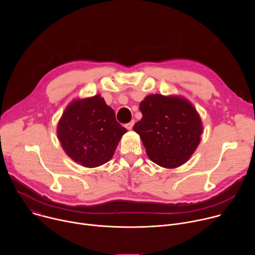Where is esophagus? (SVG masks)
Returning <instances> with one entry per match:
<instances>
[{
    "label": "esophagus",
    "instance_id": "1",
    "mask_svg": "<svg viewBox=\"0 0 255 255\" xmlns=\"http://www.w3.org/2000/svg\"><path fill=\"white\" fill-rule=\"evenodd\" d=\"M134 123H135V121L132 120L131 122H129L128 124H126V128H127L128 130H131V129L133 128V126H134Z\"/></svg>",
    "mask_w": 255,
    "mask_h": 255
}]
</instances>
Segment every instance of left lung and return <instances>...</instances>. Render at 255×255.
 Returning a JSON list of instances; mask_svg holds the SVG:
<instances>
[{
  "label": "left lung",
  "instance_id": "8db88e82",
  "mask_svg": "<svg viewBox=\"0 0 255 255\" xmlns=\"http://www.w3.org/2000/svg\"><path fill=\"white\" fill-rule=\"evenodd\" d=\"M142 119L133 130L139 134L151 161L174 168L187 162L203 133L199 113L180 96L148 95L140 103Z\"/></svg>",
  "mask_w": 255,
  "mask_h": 255
}]
</instances>
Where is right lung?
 I'll return each mask as SVG.
<instances>
[{"label": "right lung", "mask_w": 255, "mask_h": 255, "mask_svg": "<svg viewBox=\"0 0 255 255\" xmlns=\"http://www.w3.org/2000/svg\"><path fill=\"white\" fill-rule=\"evenodd\" d=\"M126 132L101 95L72 101L57 125V138L64 152L89 168L110 160Z\"/></svg>", "instance_id": "obj_1"}]
</instances>
